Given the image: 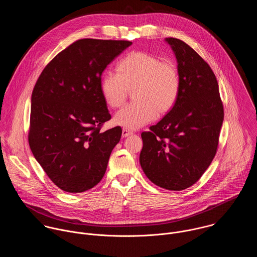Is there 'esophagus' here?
Wrapping results in <instances>:
<instances>
[{
  "label": "esophagus",
  "instance_id": "34e87169",
  "mask_svg": "<svg viewBox=\"0 0 257 257\" xmlns=\"http://www.w3.org/2000/svg\"><path fill=\"white\" fill-rule=\"evenodd\" d=\"M133 134H134L133 132H131V131L126 130V128H123V130H122V133H121V135H122V138H127V137L132 136Z\"/></svg>",
  "mask_w": 257,
  "mask_h": 257
}]
</instances>
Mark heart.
<instances>
[{
    "label": "heart",
    "instance_id": "1",
    "mask_svg": "<svg viewBox=\"0 0 257 257\" xmlns=\"http://www.w3.org/2000/svg\"><path fill=\"white\" fill-rule=\"evenodd\" d=\"M117 74L107 72L101 79V92L110 108H119L128 91L134 90L131 105L113 117L117 125L137 130L152 121L157 112L172 109L180 92V76L176 65L144 51L132 52L116 66Z\"/></svg>",
    "mask_w": 257,
    "mask_h": 257
}]
</instances>
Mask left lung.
I'll return each mask as SVG.
<instances>
[{
    "label": "left lung",
    "instance_id": "obj_1",
    "mask_svg": "<svg viewBox=\"0 0 257 257\" xmlns=\"http://www.w3.org/2000/svg\"><path fill=\"white\" fill-rule=\"evenodd\" d=\"M177 59L180 92L168 113L142 134L141 166L161 188L181 191L196 183L213 161L223 121L216 76L182 40L168 37Z\"/></svg>",
    "mask_w": 257,
    "mask_h": 257
}]
</instances>
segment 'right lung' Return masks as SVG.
Returning a JSON list of instances; mask_svg holds the SVG:
<instances>
[{
	"instance_id": "add662e5",
	"label": "right lung",
	"mask_w": 257,
	"mask_h": 257,
	"mask_svg": "<svg viewBox=\"0 0 257 257\" xmlns=\"http://www.w3.org/2000/svg\"><path fill=\"white\" fill-rule=\"evenodd\" d=\"M133 43L85 38L58 53L43 69L32 94L29 143L37 162L58 188L85 192L99 183L121 137L101 92V77Z\"/></svg>"
}]
</instances>
